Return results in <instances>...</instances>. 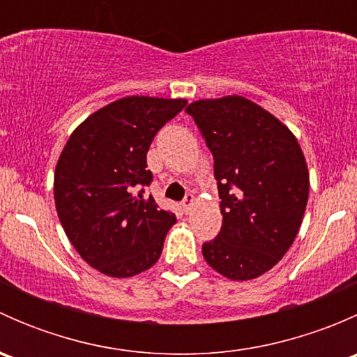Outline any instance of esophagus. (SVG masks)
I'll use <instances>...</instances> for the list:
<instances>
[{"mask_svg": "<svg viewBox=\"0 0 357 357\" xmlns=\"http://www.w3.org/2000/svg\"><path fill=\"white\" fill-rule=\"evenodd\" d=\"M193 204H195V197H193L192 193H190V195H186V199L183 200V208H185V212L192 211Z\"/></svg>", "mask_w": 357, "mask_h": 357, "instance_id": "34e87169", "label": "esophagus"}]
</instances>
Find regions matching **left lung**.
I'll return each mask as SVG.
<instances>
[{
	"label": "left lung",
	"instance_id": "8db88e82",
	"mask_svg": "<svg viewBox=\"0 0 357 357\" xmlns=\"http://www.w3.org/2000/svg\"><path fill=\"white\" fill-rule=\"evenodd\" d=\"M214 155L222 226L202 245L205 262L233 282L268 273L294 243L309 197V171L294 132L240 95L192 102Z\"/></svg>",
	"mask_w": 357,
	"mask_h": 357
}]
</instances>
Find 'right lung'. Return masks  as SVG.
<instances>
[{"instance_id": "right-lung-1", "label": "right lung", "mask_w": 357, "mask_h": 357, "mask_svg": "<svg viewBox=\"0 0 357 357\" xmlns=\"http://www.w3.org/2000/svg\"><path fill=\"white\" fill-rule=\"evenodd\" d=\"M185 98L126 96L93 112L68 136L53 179L67 238L91 268L129 278L158 261L176 215L143 195L146 152Z\"/></svg>"}]
</instances>
